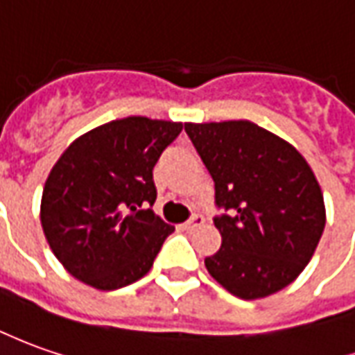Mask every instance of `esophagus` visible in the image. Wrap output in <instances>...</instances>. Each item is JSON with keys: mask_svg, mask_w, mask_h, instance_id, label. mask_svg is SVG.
Here are the masks:
<instances>
[{"mask_svg": "<svg viewBox=\"0 0 355 355\" xmlns=\"http://www.w3.org/2000/svg\"><path fill=\"white\" fill-rule=\"evenodd\" d=\"M204 223H206V218H204L202 214H194V216L188 219V221H187V223H184V225H182V227L187 229V231H192V229L202 227Z\"/></svg>", "mask_w": 355, "mask_h": 355, "instance_id": "34e87169", "label": "esophagus"}]
</instances>
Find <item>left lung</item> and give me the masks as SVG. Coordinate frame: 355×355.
I'll return each instance as SVG.
<instances>
[{
  "instance_id": "obj_1",
  "label": "left lung",
  "mask_w": 355,
  "mask_h": 355,
  "mask_svg": "<svg viewBox=\"0 0 355 355\" xmlns=\"http://www.w3.org/2000/svg\"><path fill=\"white\" fill-rule=\"evenodd\" d=\"M216 184L221 247L204 260L209 276L241 299L289 286L324 231V200L295 147L248 120L184 124Z\"/></svg>"
}]
</instances>
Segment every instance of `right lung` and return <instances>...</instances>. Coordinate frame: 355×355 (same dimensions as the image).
<instances>
[{
	"label": "right lung",
	"mask_w": 355,
	"mask_h": 355,
	"mask_svg": "<svg viewBox=\"0 0 355 355\" xmlns=\"http://www.w3.org/2000/svg\"><path fill=\"white\" fill-rule=\"evenodd\" d=\"M180 122L128 116L79 136L46 178V241L77 278L103 291L144 278L173 225L153 214V167Z\"/></svg>",
	"instance_id": "right-lung-1"
}]
</instances>
